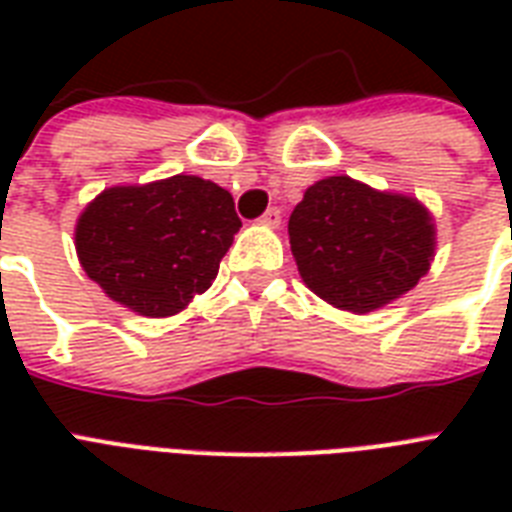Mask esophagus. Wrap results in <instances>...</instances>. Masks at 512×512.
Instances as JSON below:
<instances>
[{
  "instance_id": "34e87169",
  "label": "esophagus",
  "mask_w": 512,
  "mask_h": 512,
  "mask_svg": "<svg viewBox=\"0 0 512 512\" xmlns=\"http://www.w3.org/2000/svg\"><path fill=\"white\" fill-rule=\"evenodd\" d=\"M260 223L268 225V228H279V225H281V212L276 207L265 209V215L260 217Z\"/></svg>"
}]
</instances>
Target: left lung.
<instances>
[{
  "instance_id": "obj_1",
  "label": "left lung",
  "mask_w": 512,
  "mask_h": 512,
  "mask_svg": "<svg viewBox=\"0 0 512 512\" xmlns=\"http://www.w3.org/2000/svg\"><path fill=\"white\" fill-rule=\"evenodd\" d=\"M289 247L305 287L348 313H372L430 271L436 223L414 196L324 177L289 217Z\"/></svg>"
}]
</instances>
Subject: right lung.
<instances>
[{
	"instance_id": "obj_1",
	"label": "right lung",
	"mask_w": 512,
	"mask_h": 512,
	"mask_svg": "<svg viewBox=\"0 0 512 512\" xmlns=\"http://www.w3.org/2000/svg\"><path fill=\"white\" fill-rule=\"evenodd\" d=\"M241 220L233 196L199 175L100 191L76 220L84 273L114 303L167 319L207 292Z\"/></svg>"
}]
</instances>
